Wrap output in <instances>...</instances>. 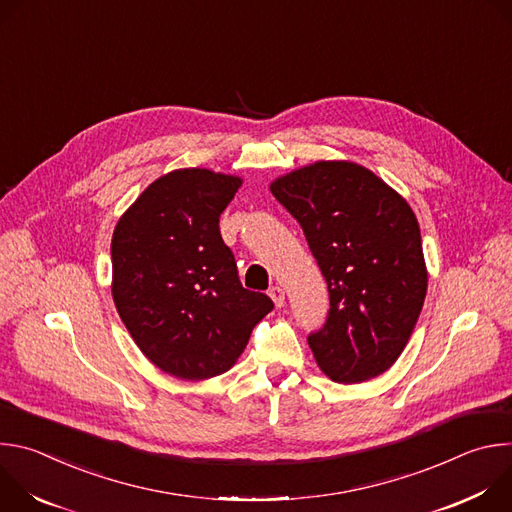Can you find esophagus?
<instances>
[{
  "instance_id": "esophagus-1",
  "label": "esophagus",
  "mask_w": 512,
  "mask_h": 512,
  "mask_svg": "<svg viewBox=\"0 0 512 512\" xmlns=\"http://www.w3.org/2000/svg\"><path fill=\"white\" fill-rule=\"evenodd\" d=\"M269 296H271V300H273V304H275L277 308H283V304H285V291H283L281 285H273V287L269 289Z\"/></svg>"
}]
</instances>
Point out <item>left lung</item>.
Masks as SVG:
<instances>
[{"label": "left lung", "mask_w": 512, "mask_h": 512, "mask_svg": "<svg viewBox=\"0 0 512 512\" xmlns=\"http://www.w3.org/2000/svg\"><path fill=\"white\" fill-rule=\"evenodd\" d=\"M271 194L300 223L326 279L330 310L308 334L336 383L379 377L399 358L427 291L411 206L371 170L316 162L277 178Z\"/></svg>", "instance_id": "left-lung-1"}]
</instances>
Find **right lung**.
Instances as JSON below:
<instances>
[{"mask_svg": "<svg viewBox=\"0 0 512 512\" xmlns=\"http://www.w3.org/2000/svg\"><path fill=\"white\" fill-rule=\"evenodd\" d=\"M241 178L174 170L141 192L111 241L113 300L139 350L164 373L200 381L229 371L273 310L245 289L218 229Z\"/></svg>", "mask_w": 512, "mask_h": 512, "instance_id": "1", "label": "right lung"}]
</instances>
